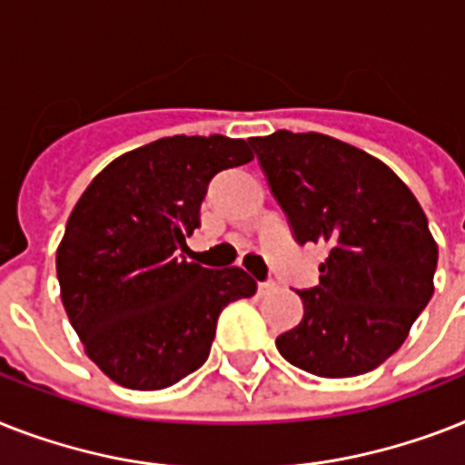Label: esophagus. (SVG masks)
<instances>
[{"label": "esophagus", "instance_id": "34e87169", "mask_svg": "<svg viewBox=\"0 0 465 465\" xmlns=\"http://www.w3.org/2000/svg\"><path fill=\"white\" fill-rule=\"evenodd\" d=\"M274 289H277V284H274L272 279H267V282H260V284H258V293H260V296H267V293H272V292H274Z\"/></svg>", "mask_w": 465, "mask_h": 465}]
</instances>
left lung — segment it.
Returning <instances> with one entry per match:
<instances>
[{
    "label": "left lung",
    "instance_id": "left-lung-1",
    "mask_svg": "<svg viewBox=\"0 0 465 465\" xmlns=\"http://www.w3.org/2000/svg\"><path fill=\"white\" fill-rule=\"evenodd\" d=\"M251 145L298 243L330 245L279 353L318 377L375 370L435 292L437 243L420 203L384 162L331 135L277 131Z\"/></svg>",
    "mask_w": 465,
    "mask_h": 465
}]
</instances>
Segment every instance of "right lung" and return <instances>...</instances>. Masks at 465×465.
<instances>
[{"label": "right lung", "instance_id": "1", "mask_svg": "<svg viewBox=\"0 0 465 465\" xmlns=\"http://www.w3.org/2000/svg\"><path fill=\"white\" fill-rule=\"evenodd\" d=\"M252 160L226 135H172L90 181L56 248L64 311L97 368L128 390H164L205 363L226 305L251 298L241 267L188 262L207 183Z\"/></svg>", "mask_w": 465, "mask_h": 465}]
</instances>
